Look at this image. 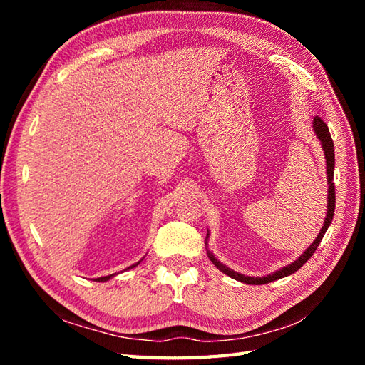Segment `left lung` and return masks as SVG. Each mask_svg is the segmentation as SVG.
I'll return each instance as SVG.
<instances>
[{"instance_id": "left-lung-1", "label": "left lung", "mask_w": 365, "mask_h": 365, "mask_svg": "<svg viewBox=\"0 0 365 365\" xmlns=\"http://www.w3.org/2000/svg\"><path fill=\"white\" fill-rule=\"evenodd\" d=\"M314 131L315 135L319 136L320 143H322V147H323V152H324V158H327V174H328V212H327V220H324V224L323 227L320 230V234L317 235V238L314 240V243L307 247V250L304 251V254L299 255L298 260H294L292 265L285 267L282 269L276 271V273L273 274H268L265 277H251V276H245V274H240V273H235V271H232L230 268L224 267L221 262H218L215 259V255L208 251V259H210L213 262V265L221 269L224 274L230 276L232 279H235V281H240V282H245V284H250V285H262V284H268V282H273V281H277V279H282L285 276L289 274H293L294 271H298L304 263L312 257V254L315 252L317 247H319L320 242L323 235L327 234V230L329 227V224L332 221V216H334V208H336V188H334V144H332V139H331V133H329V128L327 123H324L319 115H315L314 119Z\"/></svg>"}]
</instances>
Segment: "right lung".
I'll list each match as a JSON object with an SVG mask.
<instances>
[{"mask_svg": "<svg viewBox=\"0 0 365 365\" xmlns=\"http://www.w3.org/2000/svg\"><path fill=\"white\" fill-rule=\"evenodd\" d=\"M138 263H139V262H138ZM138 263H136V265H138ZM136 265H133V267H136ZM130 268H131V267H130ZM111 277H113V274H111V276H103V277H97V279H96V281H97V282H105V281H108V279H111Z\"/></svg>", "mask_w": 365, "mask_h": 365, "instance_id": "right-lung-1", "label": "right lung"}]
</instances>
